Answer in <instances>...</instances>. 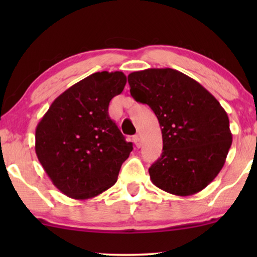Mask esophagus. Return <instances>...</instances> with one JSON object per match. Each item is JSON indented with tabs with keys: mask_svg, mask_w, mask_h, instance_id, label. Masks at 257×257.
<instances>
[{
	"mask_svg": "<svg viewBox=\"0 0 257 257\" xmlns=\"http://www.w3.org/2000/svg\"><path fill=\"white\" fill-rule=\"evenodd\" d=\"M132 140H133V143L136 144V146H137V147H140V145H142V139H140V137H139L138 135H137V136H133Z\"/></svg>",
	"mask_w": 257,
	"mask_h": 257,
	"instance_id": "obj_1",
	"label": "esophagus"
}]
</instances>
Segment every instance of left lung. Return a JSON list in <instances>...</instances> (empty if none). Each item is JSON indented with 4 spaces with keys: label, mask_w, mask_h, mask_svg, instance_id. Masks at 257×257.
<instances>
[{
    "label": "left lung",
    "mask_w": 257,
    "mask_h": 257,
    "mask_svg": "<svg viewBox=\"0 0 257 257\" xmlns=\"http://www.w3.org/2000/svg\"><path fill=\"white\" fill-rule=\"evenodd\" d=\"M128 84L131 96L156 113L163 133L151 180L179 196L202 191L223 167L231 145L224 108L201 84L170 68L132 72Z\"/></svg>",
    "instance_id": "8db88e82"
}]
</instances>
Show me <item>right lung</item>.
Instances as JSON below:
<instances>
[{
  "instance_id": "1",
  "label": "right lung",
  "mask_w": 257,
  "mask_h": 257,
  "mask_svg": "<svg viewBox=\"0 0 257 257\" xmlns=\"http://www.w3.org/2000/svg\"><path fill=\"white\" fill-rule=\"evenodd\" d=\"M125 84L121 71L92 73L59 94L38 122V160L69 198H94L112 187L133 150L108 115V104Z\"/></svg>"
}]
</instances>
